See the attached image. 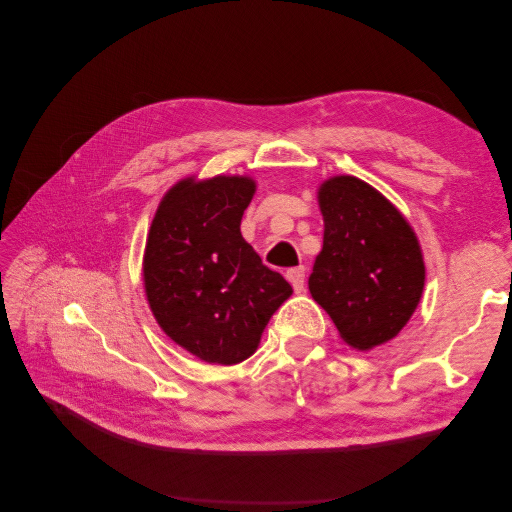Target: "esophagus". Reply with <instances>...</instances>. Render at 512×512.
Returning <instances> with one entry per match:
<instances>
[{
  "mask_svg": "<svg viewBox=\"0 0 512 512\" xmlns=\"http://www.w3.org/2000/svg\"><path fill=\"white\" fill-rule=\"evenodd\" d=\"M286 277H288V282L292 284L294 292H301L303 286H305V267H294V269L286 271Z\"/></svg>",
  "mask_w": 512,
  "mask_h": 512,
  "instance_id": "esophagus-1",
  "label": "esophagus"
}]
</instances>
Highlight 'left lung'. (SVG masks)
I'll return each instance as SVG.
<instances>
[{"label":"left lung","instance_id":"obj_1","mask_svg":"<svg viewBox=\"0 0 512 512\" xmlns=\"http://www.w3.org/2000/svg\"><path fill=\"white\" fill-rule=\"evenodd\" d=\"M324 222L309 292L354 350L391 342L425 288L421 243L406 215L374 185L335 175L318 185Z\"/></svg>","mask_w":512,"mask_h":512}]
</instances>
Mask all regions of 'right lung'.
<instances>
[{
  "label": "right lung",
  "mask_w": 512,
  "mask_h": 512,
  "mask_svg": "<svg viewBox=\"0 0 512 512\" xmlns=\"http://www.w3.org/2000/svg\"><path fill=\"white\" fill-rule=\"evenodd\" d=\"M254 194L247 175L185 177L162 196L147 232L143 284L151 314L205 363L235 365L252 356L292 294L241 235Z\"/></svg>",
  "instance_id": "add662e5"
}]
</instances>
